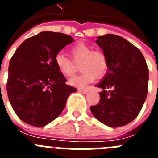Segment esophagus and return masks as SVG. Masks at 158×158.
I'll return each instance as SVG.
<instances>
[{
  "label": "esophagus",
  "instance_id": "obj_1",
  "mask_svg": "<svg viewBox=\"0 0 158 158\" xmlns=\"http://www.w3.org/2000/svg\"><path fill=\"white\" fill-rule=\"evenodd\" d=\"M88 91H89V90H88L87 89H78V92H79V93H82V94H86V93H88Z\"/></svg>",
  "mask_w": 158,
  "mask_h": 158
}]
</instances>
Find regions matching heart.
<instances>
[{
	"mask_svg": "<svg viewBox=\"0 0 158 158\" xmlns=\"http://www.w3.org/2000/svg\"><path fill=\"white\" fill-rule=\"evenodd\" d=\"M71 54L75 61H82L81 70L83 72L79 75L73 77L69 80V84L78 88L85 87L94 81L98 76H104L108 68L107 57L100 51H93V47L86 43H79L71 48ZM54 63L61 73L65 76H71L73 73V66L70 58L64 53L58 52L54 57Z\"/></svg>",
	"mask_w": 158,
	"mask_h": 158,
	"instance_id": "heart-1",
	"label": "heart"
}]
</instances>
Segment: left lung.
Returning <instances> with one entry per match:
<instances>
[{
  "label": "left lung",
  "mask_w": 158,
  "mask_h": 158,
  "mask_svg": "<svg viewBox=\"0 0 158 158\" xmlns=\"http://www.w3.org/2000/svg\"><path fill=\"white\" fill-rule=\"evenodd\" d=\"M96 44L105 54L108 68L96 87L102 89L93 115L110 127L125 126L138 116L146 99L149 69L142 52L123 37L107 34Z\"/></svg>",
  "instance_id": "8db88e82"
}]
</instances>
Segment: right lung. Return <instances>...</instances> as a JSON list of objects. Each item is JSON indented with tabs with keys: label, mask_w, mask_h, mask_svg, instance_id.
<instances>
[{
	"label": "right lung",
	"mask_w": 158,
	"mask_h": 158,
	"mask_svg": "<svg viewBox=\"0 0 158 158\" xmlns=\"http://www.w3.org/2000/svg\"><path fill=\"white\" fill-rule=\"evenodd\" d=\"M73 41L63 33L42 31L16 49L8 65L7 93L11 106L22 121L44 127L62 112L68 96L77 89L54 63V57Z\"/></svg>",
	"instance_id": "obj_1"
}]
</instances>
